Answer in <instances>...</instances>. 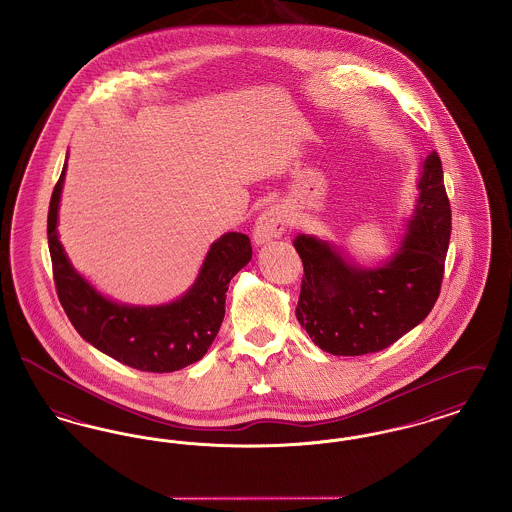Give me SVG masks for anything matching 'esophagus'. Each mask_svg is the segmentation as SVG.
I'll return each instance as SVG.
<instances>
[{
    "label": "esophagus",
    "mask_w": 512,
    "mask_h": 512,
    "mask_svg": "<svg viewBox=\"0 0 512 512\" xmlns=\"http://www.w3.org/2000/svg\"><path fill=\"white\" fill-rule=\"evenodd\" d=\"M288 222H290L288 213L282 205H270L255 222V230H253L255 244H267L270 240L280 238L288 230Z\"/></svg>",
    "instance_id": "esophagus-1"
}]
</instances>
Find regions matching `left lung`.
<instances>
[{
    "instance_id": "1",
    "label": "left lung",
    "mask_w": 512,
    "mask_h": 512,
    "mask_svg": "<svg viewBox=\"0 0 512 512\" xmlns=\"http://www.w3.org/2000/svg\"><path fill=\"white\" fill-rule=\"evenodd\" d=\"M420 199L403 245L386 265H347L326 242L299 234L303 263L295 317L320 349L332 355L376 353L405 336L438 301L451 238V205L436 151L424 161Z\"/></svg>"
}]
</instances>
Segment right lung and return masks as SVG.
Returning <instances> with one entry per match:
<instances>
[{"instance_id":"right-lung-1","label":"right lung","mask_w":512,"mask_h":512,"mask_svg":"<svg viewBox=\"0 0 512 512\" xmlns=\"http://www.w3.org/2000/svg\"><path fill=\"white\" fill-rule=\"evenodd\" d=\"M65 169L53 188L48 244L57 297L76 332L105 355L144 372H172L199 361L219 334L232 276L251 259L245 234L228 232L211 245L192 290L163 307H128L99 295L71 267L57 238Z\"/></svg>"}]
</instances>
